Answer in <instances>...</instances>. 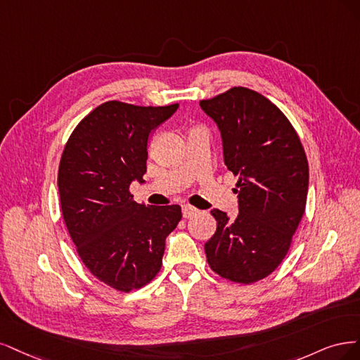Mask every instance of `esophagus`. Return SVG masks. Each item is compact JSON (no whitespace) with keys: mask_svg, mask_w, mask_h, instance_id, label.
Segmentation results:
<instances>
[{"mask_svg":"<svg viewBox=\"0 0 360 360\" xmlns=\"http://www.w3.org/2000/svg\"><path fill=\"white\" fill-rule=\"evenodd\" d=\"M200 211L197 210V207L191 206V205H182V215L184 218H191V217H195L197 214H199Z\"/></svg>","mask_w":360,"mask_h":360,"instance_id":"obj_1","label":"esophagus"}]
</instances>
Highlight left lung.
<instances>
[{
    "label": "left lung",
    "instance_id": "8db88e82",
    "mask_svg": "<svg viewBox=\"0 0 360 360\" xmlns=\"http://www.w3.org/2000/svg\"><path fill=\"white\" fill-rule=\"evenodd\" d=\"M200 108L217 122L224 163L239 176V214L212 210L214 236L205 243L210 268L231 283L252 284L287 256L305 214L308 160L295 127L257 91L233 86Z\"/></svg>",
    "mask_w": 360,
    "mask_h": 360
}]
</instances>
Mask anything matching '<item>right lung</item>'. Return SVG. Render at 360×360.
<instances>
[{
	"instance_id": "1",
	"label": "right lung",
	"mask_w": 360,
	"mask_h": 360,
	"mask_svg": "<svg viewBox=\"0 0 360 360\" xmlns=\"http://www.w3.org/2000/svg\"><path fill=\"white\" fill-rule=\"evenodd\" d=\"M179 104H100L64 146L58 188L65 227L80 260L97 280L129 293L157 276L166 238L181 221V206L136 203L130 184L143 181L148 137Z\"/></svg>"
}]
</instances>
